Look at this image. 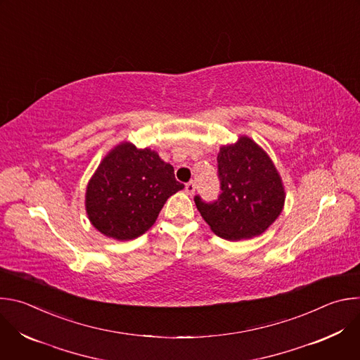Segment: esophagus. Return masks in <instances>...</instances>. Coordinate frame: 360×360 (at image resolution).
I'll return each mask as SVG.
<instances>
[{"instance_id": "1", "label": "esophagus", "mask_w": 360, "mask_h": 360, "mask_svg": "<svg viewBox=\"0 0 360 360\" xmlns=\"http://www.w3.org/2000/svg\"><path fill=\"white\" fill-rule=\"evenodd\" d=\"M185 192H186L188 195H193V192H195V184H193V182H188V184L185 185Z\"/></svg>"}]
</instances>
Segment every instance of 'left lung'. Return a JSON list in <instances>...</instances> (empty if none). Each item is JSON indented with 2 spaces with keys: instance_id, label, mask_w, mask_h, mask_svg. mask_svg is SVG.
I'll use <instances>...</instances> for the list:
<instances>
[{
  "instance_id": "8db88e82",
  "label": "left lung",
  "mask_w": 360,
  "mask_h": 360,
  "mask_svg": "<svg viewBox=\"0 0 360 360\" xmlns=\"http://www.w3.org/2000/svg\"><path fill=\"white\" fill-rule=\"evenodd\" d=\"M222 193L205 203L195 196L196 208L212 232L228 240L264 233L281 215L285 205L282 178L268 153L246 135L222 145L218 153Z\"/></svg>"
}]
</instances>
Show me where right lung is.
I'll return each mask as SVG.
<instances>
[{"label":"right lung","instance_id":"1","mask_svg":"<svg viewBox=\"0 0 360 360\" xmlns=\"http://www.w3.org/2000/svg\"><path fill=\"white\" fill-rule=\"evenodd\" d=\"M181 189L174 167L158 152L125 141L107 153L91 176L85 210L102 235L131 240L155 224L167 199Z\"/></svg>","mask_w":360,"mask_h":360}]
</instances>
